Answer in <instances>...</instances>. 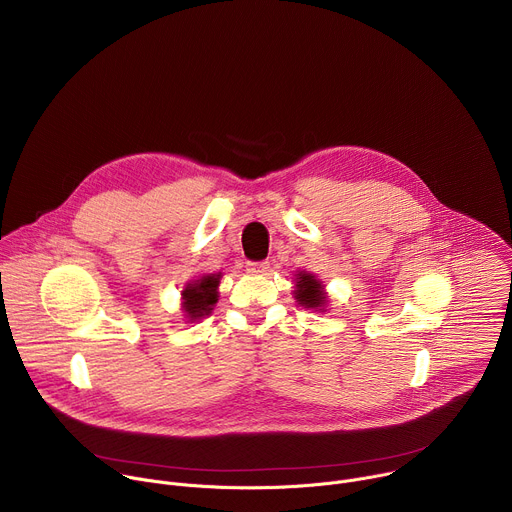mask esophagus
Masks as SVG:
<instances>
[{
	"label": "esophagus",
	"instance_id": "1",
	"mask_svg": "<svg viewBox=\"0 0 512 512\" xmlns=\"http://www.w3.org/2000/svg\"><path fill=\"white\" fill-rule=\"evenodd\" d=\"M269 269L267 261H249L247 263V271L249 273H265Z\"/></svg>",
	"mask_w": 512,
	"mask_h": 512
}]
</instances>
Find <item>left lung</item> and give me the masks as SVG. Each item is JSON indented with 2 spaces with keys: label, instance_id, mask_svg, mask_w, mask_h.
I'll use <instances>...</instances> for the list:
<instances>
[{
  "label": "left lung",
  "instance_id": "left-lung-1",
  "mask_svg": "<svg viewBox=\"0 0 512 512\" xmlns=\"http://www.w3.org/2000/svg\"><path fill=\"white\" fill-rule=\"evenodd\" d=\"M294 298L300 306L314 310V312H326L328 308V294L324 283L310 271H298L294 279Z\"/></svg>",
  "mask_w": 512,
  "mask_h": 512
}]
</instances>
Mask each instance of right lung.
I'll return each instance as SVG.
<instances>
[{
	"label": "right lung",
	"mask_w": 512,
	"mask_h": 512,
	"mask_svg": "<svg viewBox=\"0 0 512 512\" xmlns=\"http://www.w3.org/2000/svg\"><path fill=\"white\" fill-rule=\"evenodd\" d=\"M223 273H202L196 279H190L182 289V312L188 322H198L212 314L214 304L218 302V285H221Z\"/></svg>",
	"instance_id": "1"
}]
</instances>
